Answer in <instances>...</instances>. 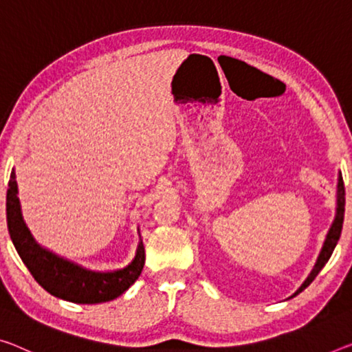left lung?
<instances>
[{
  "instance_id": "left-lung-1",
  "label": "left lung",
  "mask_w": 352,
  "mask_h": 352,
  "mask_svg": "<svg viewBox=\"0 0 352 352\" xmlns=\"http://www.w3.org/2000/svg\"><path fill=\"white\" fill-rule=\"evenodd\" d=\"M343 219H344V186H343L342 176H340L338 177V186H337V214H335L333 223L331 226V230H329V232H327L326 241H324V245L321 248L320 256H318V259H316L315 267H313V270L310 272V275L307 277L305 282L300 285V288L297 289L291 297H294L299 293H302V291H304L307 286L316 278V275L321 272V269L326 266V263L329 261V258H331L333 248H335V245H337V242L340 239V234H342Z\"/></svg>"
}]
</instances>
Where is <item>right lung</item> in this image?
Returning a JSON list of instances; mask_svg holds the SVG:
<instances>
[{"mask_svg":"<svg viewBox=\"0 0 352 352\" xmlns=\"http://www.w3.org/2000/svg\"><path fill=\"white\" fill-rule=\"evenodd\" d=\"M17 193V181L12 170L6 197L10 239L36 282L52 296L75 304H102L120 297L140 277L144 266L143 241L138 242L137 255L126 267L110 272L85 269L37 244L21 215Z\"/></svg>","mask_w":352,"mask_h":352,"instance_id":"right-lung-1","label":"right lung"}]
</instances>
